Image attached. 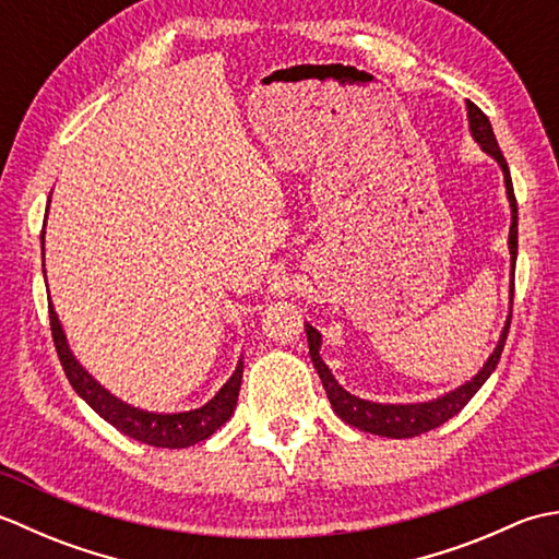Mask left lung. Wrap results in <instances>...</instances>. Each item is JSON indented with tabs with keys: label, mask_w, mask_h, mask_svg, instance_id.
Here are the masks:
<instances>
[{
	"label": "left lung",
	"mask_w": 559,
	"mask_h": 559,
	"mask_svg": "<svg viewBox=\"0 0 559 559\" xmlns=\"http://www.w3.org/2000/svg\"><path fill=\"white\" fill-rule=\"evenodd\" d=\"M466 115H468L471 136L476 139V144H480V148L488 153L492 160H497L504 177L507 201H509V209H512V225H509V257H512V288H509V302H512L514 264H516V247H519V209H516V197L512 187V175H509L507 160L502 156L500 144H497L488 117H485L480 108H476V105L468 100H466ZM509 324H512V305H509V314H507L500 341H497L495 350L490 353V358L485 360L478 374H473L468 382L447 391L442 396L430 399V401H415V403H379V401H367L350 394V391H346L336 382V377L331 374L329 365L322 360V355H319V350H322V334H319L310 322L305 324V334H307V343H310V355L319 372V379H322L326 396L331 401V408H334L338 418L343 423L358 427L362 432L382 435L391 439H408V437H418L423 432H430L435 427L447 423L449 418H454V415L478 394V389L488 382L497 362H500V355L504 350V341L509 334Z\"/></svg>",
	"instance_id": "left-lung-1"
}]
</instances>
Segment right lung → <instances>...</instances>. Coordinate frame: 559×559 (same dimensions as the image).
Segmentation results:
<instances>
[{
    "instance_id": "obj_1",
    "label": "right lung",
    "mask_w": 559,
    "mask_h": 559,
    "mask_svg": "<svg viewBox=\"0 0 559 559\" xmlns=\"http://www.w3.org/2000/svg\"><path fill=\"white\" fill-rule=\"evenodd\" d=\"M40 240H43V266H45V230ZM50 326H52V338H55L59 362L64 367L69 384L74 386L76 394L86 401L103 420H108L122 435L136 439V442L160 447V449L192 447L201 442V439H209L221 425L228 423L230 415L235 413L237 394H240V384H242V370H245L242 358L237 360V367L228 382H225L216 391V396L206 401L204 406H199L194 411H182V413H148V411H139L134 406H129V403L112 396L108 389H103L96 379L83 370L81 362L76 360V355L69 348L64 326L59 322L52 300H50Z\"/></svg>"
}]
</instances>
